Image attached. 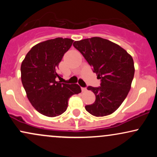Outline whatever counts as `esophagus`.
<instances>
[{
    "label": "esophagus",
    "instance_id": "34e87169",
    "mask_svg": "<svg viewBox=\"0 0 157 157\" xmlns=\"http://www.w3.org/2000/svg\"><path fill=\"white\" fill-rule=\"evenodd\" d=\"M82 89V92H85V91H87V89H86V88H83V87H82V89Z\"/></svg>",
    "mask_w": 157,
    "mask_h": 157
}]
</instances>
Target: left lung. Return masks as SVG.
Masks as SVG:
<instances>
[{
  "mask_svg": "<svg viewBox=\"0 0 157 157\" xmlns=\"http://www.w3.org/2000/svg\"><path fill=\"white\" fill-rule=\"evenodd\" d=\"M73 46L101 81L99 87L88 86L96 100L91 105H86V110L96 117L113 113L131 89L135 71L132 57L119 45L98 37L75 41Z\"/></svg>",
  "mask_w": 157,
  "mask_h": 157,
  "instance_id": "obj_1",
  "label": "left lung"
}]
</instances>
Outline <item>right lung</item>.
<instances>
[{
    "mask_svg": "<svg viewBox=\"0 0 157 157\" xmlns=\"http://www.w3.org/2000/svg\"><path fill=\"white\" fill-rule=\"evenodd\" d=\"M73 40L57 37L35 45L27 53L21 67V81L27 97L35 109L49 117L59 116L67 109L68 99L81 92L77 84L57 81L64 54Z\"/></svg>",
    "mask_w": 157,
    "mask_h": 157,
    "instance_id": "right-lung-1",
    "label": "right lung"
}]
</instances>
